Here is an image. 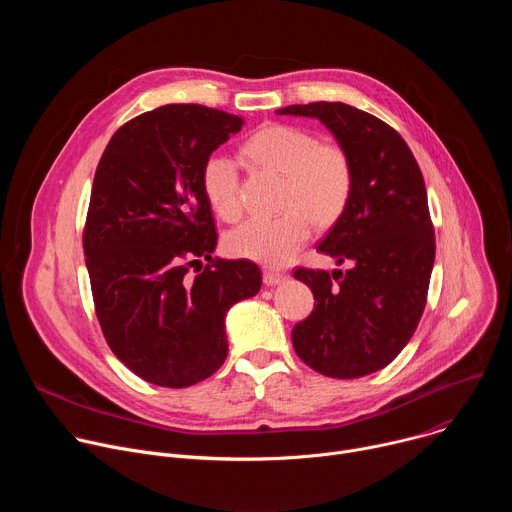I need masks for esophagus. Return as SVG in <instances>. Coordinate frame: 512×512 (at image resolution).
<instances>
[{"mask_svg": "<svg viewBox=\"0 0 512 512\" xmlns=\"http://www.w3.org/2000/svg\"><path fill=\"white\" fill-rule=\"evenodd\" d=\"M285 273L283 271H273V269H265L263 271V281H265V285H277V283H281V281H285Z\"/></svg>", "mask_w": 512, "mask_h": 512, "instance_id": "obj_1", "label": "esophagus"}]
</instances>
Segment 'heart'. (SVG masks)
<instances>
[{"label":"heart","mask_w":512,"mask_h":512,"mask_svg":"<svg viewBox=\"0 0 512 512\" xmlns=\"http://www.w3.org/2000/svg\"><path fill=\"white\" fill-rule=\"evenodd\" d=\"M243 154L259 168L283 178L277 216H255L227 235L235 257L265 265H283L312 237L314 223L322 229L336 225L346 212L354 190V166L344 145L318 141L302 127L271 123L255 131ZM200 182L212 210L237 221L243 212L239 172L227 156L212 154L202 164Z\"/></svg>","instance_id":"b5f03b06"}]
</instances>
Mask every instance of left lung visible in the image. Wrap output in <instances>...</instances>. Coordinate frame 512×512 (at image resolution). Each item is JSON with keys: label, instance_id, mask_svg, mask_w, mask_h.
I'll return each mask as SVG.
<instances>
[{"label": "left lung", "instance_id": "1", "mask_svg": "<svg viewBox=\"0 0 512 512\" xmlns=\"http://www.w3.org/2000/svg\"><path fill=\"white\" fill-rule=\"evenodd\" d=\"M277 113L320 119L354 166L350 204L318 245L350 267L294 271L316 304L291 330V342L324 377L371 375L405 348L427 302L435 237L421 170L405 139L367 111L318 101Z\"/></svg>", "mask_w": 512, "mask_h": 512}]
</instances>
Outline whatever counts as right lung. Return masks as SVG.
<instances>
[{
  "instance_id": "add662e5",
  "label": "right lung",
  "mask_w": 512,
  "mask_h": 512,
  "mask_svg": "<svg viewBox=\"0 0 512 512\" xmlns=\"http://www.w3.org/2000/svg\"><path fill=\"white\" fill-rule=\"evenodd\" d=\"M243 125L204 105H164L121 125L95 172L83 231L95 314L113 354L158 387L221 369L225 316L261 287L253 261L210 257L218 235L200 182Z\"/></svg>"
}]
</instances>
